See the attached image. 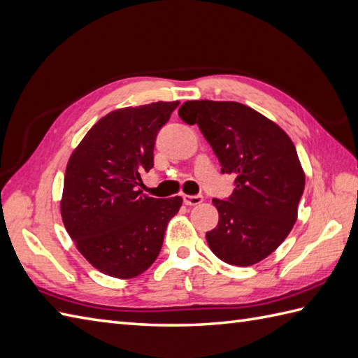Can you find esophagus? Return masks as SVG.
Wrapping results in <instances>:
<instances>
[{
	"label": "esophagus",
	"mask_w": 358,
	"mask_h": 358,
	"mask_svg": "<svg viewBox=\"0 0 358 358\" xmlns=\"http://www.w3.org/2000/svg\"><path fill=\"white\" fill-rule=\"evenodd\" d=\"M203 195H185L182 196V201L186 206H198L203 203Z\"/></svg>",
	"instance_id": "1"
}]
</instances>
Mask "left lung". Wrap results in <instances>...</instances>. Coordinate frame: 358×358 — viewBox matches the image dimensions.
I'll return each instance as SVG.
<instances>
[{"label":"left lung","mask_w":358,"mask_h":358,"mask_svg":"<svg viewBox=\"0 0 358 358\" xmlns=\"http://www.w3.org/2000/svg\"><path fill=\"white\" fill-rule=\"evenodd\" d=\"M182 122L198 124L221 163L234 173L227 199L213 198L220 221L206 239L221 261L247 267L284 243L297 220L305 173L287 132L253 108L238 102L187 101Z\"/></svg>","instance_id":"8db88e82"}]
</instances>
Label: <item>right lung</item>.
<instances>
[{"instance_id": "right-lung-1", "label": "right lung", "mask_w": 358, "mask_h": 358, "mask_svg": "<svg viewBox=\"0 0 358 358\" xmlns=\"http://www.w3.org/2000/svg\"><path fill=\"white\" fill-rule=\"evenodd\" d=\"M180 102L111 111L74 149L64 177L61 215L82 256L103 274L131 279L159 256L181 196L141 192L154 166L155 138Z\"/></svg>"}]
</instances>
